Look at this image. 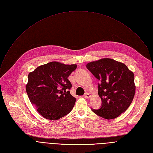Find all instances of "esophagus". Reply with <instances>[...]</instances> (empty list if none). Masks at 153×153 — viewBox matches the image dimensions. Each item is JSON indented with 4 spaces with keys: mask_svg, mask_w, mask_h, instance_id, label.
<instances>
[{
    "mask_svg": "<svg viewBox=\"0 0 153 153\" xmlns=\"http://www.w3.org/2000/svg\"><path fill=\"white\" fill-rule=\"evenodd\" d=\"M84 97L85 98L87 99V98H90V97H91V95H90V94H89L85 93V94L84 95Z\"/></svg>",
    "mask_w": 153,
    "mask_h": 153,
    "instance_id": "34e87169",
    "label": "esophagus"
}]
</instances>
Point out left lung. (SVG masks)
I'll use <instances>...</instances> for the list:
<instances>
[{
	"instance_id": "1",
	"label": "left lung",
	"mask_w": 153,
	"mask_h": 153,
	"mask_svg": "<svg viewBox=\"0 0 153 153\" xmlns=\"http://www.w3.org/2000/svg\"><path fill=\"white\" fill-rule=\"evenodd\" d=\"M87 68L99 80L98 94L102 100L99 109H91L100 117L113 119L125 112L135 93L134 76L123 63L104 58L88 63Z\"/></svg>"
}]
</instances>
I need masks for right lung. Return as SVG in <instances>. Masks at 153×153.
I'll use <instances>...</instances> for the list:
<instances>
[{
	"instance_id": "add662e5",
	"label": "right lung",
	"mask_w": 153,
	"mask_h": 153,
	"mask_svg": "<svg viewBox=\"0 0 153 153\" xmlns=\"http://www.w3.org/2000/svg\"><path fill=\"white\" fill-rule=\"evenodd\" d=\"M76 64L50 62L38 67L28 76L26 91L32 105L46 119L56 120L73 108L76 99L71 95L72 84L68 77Z\"/></svg>"
}]
</instances>
